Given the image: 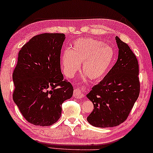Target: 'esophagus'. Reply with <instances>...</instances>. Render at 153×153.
Returning <instances> with one entry per match:
<instances>
[{
  "instance_id": "esophagus-1",
  "label": "esophagus",
  "mask_w": 153,
  "mask_h": 153,
  "mask_svg": "<svg viewBox=\"0 0 153 153\" xmlns=\"http://www.w3.org/2000/svg\"><path fill=\"white\" fill-rule=\"evenodd\" d=\"M74 96L76 97L77 99H82L84 97V93L83 90L79 88H76L74 91Z\"/></svg>"
}]
</instances>
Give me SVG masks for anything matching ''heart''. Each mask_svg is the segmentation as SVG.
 Here are the masks:
<instances>
[{
    "instance_id": "b5f03b06",
    "label": "heart",
    "mask_w": 153,
    "mask_h": 153,
    "mask_svg": "<svg viewBox=\"0 0 153 153\" xmlns=\"http://www.w3.org/2000/svg\"><path fill=\"white\" fill-rule=\"evenodd\" d=\"M113 48L93 38H79L74 42L71 50L67 49L61 55L64 71L71 77L83 62L82 72L91 80H100L106 76L113 62Z\"/></svg>"
}]
</instances>
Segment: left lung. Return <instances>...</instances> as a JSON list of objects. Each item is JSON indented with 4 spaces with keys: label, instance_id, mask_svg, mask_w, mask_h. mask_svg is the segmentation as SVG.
<instances>
[{
    "label": "left lung",
    "instance_id": "1",
    "mask_svg": "<svg viewBox=\"0 0 153 153\" xmlns=\"http://www.w3.org/2000/svg\"><path fill=\"white\" fill-rule=\"evenodd\" d=\"M115 40L119 49L117 62L86 95L94 106L87 121L95 127L117 126L124 122L140 95L136 56L119 37L116 36Z\"/></svg>",
    "mask_w": 153,
    "mask_h": 153
}]
</instances>
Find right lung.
Returning <instances> with one entry per match:
<instances>
[{
  "label": "right lung",
  "instance_id": "right-lung-1",
  "mask_svg": "<svg viewBox=\"0 0 153 153\" xmlns=\"http://www.w3.org/2000/svg\"><path fill=\"white\" fill-rule=\"evenodd\" d=\"M64 33H42L29 40L18 53L13 73V100L27 122L48 126L60 119L62 104L74 88L64 79L60 53Z\"/></svg>",
  "mask_w": 153,
  "mask_h": 153
}]
</instances>
